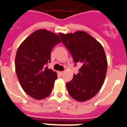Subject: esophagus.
Wrapping results in <instances>:
<instances>
[{"label":"esophagus","mask_w":127,"mask_h":127,"mask_svg":"<svg viewBox=\"0 0 127 127\" xmlns=\"http://www.w3.org/2000/svg\"><path fill=\"white\" fill-rule=\"evenodd\" d=\"M63 73H64L63 71H58V74H59L60 76H62L63 75Z\"/></svg>","instance_id":"obj_1"}]
</instances>
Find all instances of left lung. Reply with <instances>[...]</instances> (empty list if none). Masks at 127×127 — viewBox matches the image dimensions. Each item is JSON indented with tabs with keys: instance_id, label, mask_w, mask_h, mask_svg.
<instances>
[{
	"instance_id": "left-lung-1",
	"label": "left lung",
	"mask_w": 127,
	"mask_h": 127,
	"mask_svg": "<svg viewBox=\"0 0 127 127\" xmlns=\"http://www.w3.org/2000/svg\"><path fill=\"white\" fill-rule=\"evenodd\" d=\"M69 50L74 62L81 67L71 81L66 83L68 93L79 102H85L96 95L104 82L107 61L102 45L82 31L58 34ZM77 64H75V66Z\"/></svg>"
}]
</instances>
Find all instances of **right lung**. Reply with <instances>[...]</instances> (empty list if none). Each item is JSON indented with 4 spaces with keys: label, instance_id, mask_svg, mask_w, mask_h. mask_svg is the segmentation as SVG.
<instances>
[{
    "label": "right lung",
    "instance_id": "add662e5",
    "mask_svg": "<svg viewBox=\"0 0 127 127\" xmlns=\"http://www.w3.org/2000/svg\"><path fill=\"white\" fill-rule=\"evenodd\" d=\"M60 42L55 33L39 29L18 48L15 57L18 79L24 91L36 100L47 98L52 91L57 73L45 65L50 62L53 48Z\"/></svg>",
    "mask_w": 127,
    "mask_h": 127
}]
</instances>
